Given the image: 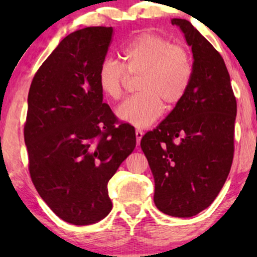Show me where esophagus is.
<instances>
[{"instance_id": "34e87169", "label": "esophagus", "mask_w": 257, "mask_h": 257, "mask_svg": "<svg viewBox=\"0 0 257 257\" xmlns=\"http://www.w3.org/2000/svg\"><path fill=\"white\" fill-rule=\"evenodd\" d=\"M144 136V132L140 131V130H137L136 131V138H137V144H140V140H142Z\"/></svg>"}]
</instances>
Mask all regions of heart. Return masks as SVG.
<instances>
[{"mask_svg":"<svg viewBox=\"0 0 257 257\" xmlns=\"http://www.w3.org/2000/svg\"><path fill=\"white\" fill-rule=\"evenodd\" d=\"M121 63L105 58L97 72L99 87L112 100L120 99L130 76H138L140 93L128 98L117 110L118 117L136 127L153 124L163 113L184 99L193 77L187 51L161 35L143 33L122 49Z\"/></svg>","mask_w":257,"mask_h":257,"instance_id":"b5f03b06","label":"heart"}]
</instances>
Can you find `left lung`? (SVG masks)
<instances>
[{
  "label": "left lung",
  "instance_id": "left-lung-1",
  "mask_svg": "<svg viewBox=\"0 0 257 257\" xmlns=\"http://www.w3.org/2000/svg\"><path fill=\"white\" fill-rule=\"evenodd\" d=\"M193 52L184 99L142 146L152 171L154 203L167 215L191 217L210 206L229 174L236 99L223 58L187 20L173 19Z\"/></svg>",
  "mask_w": 257,
  "mask_h": 257
}]
</instances>
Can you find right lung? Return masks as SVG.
I'll list each match as a JSON object with an SVG mask.
<instances>
[{"mask_svg": "<svg viewBox=\"0 0 257 257\" xmlns=\"http://www.w3.org/2000/svg\"><path fill=\"white\" fill-rule=\"evenodd\" d=\"M112 33V27H89L68 35L37 70L28 94L31 180L52 212L76 226L111 212L107 182L136 147L135 127L118 124L98 84Z\"/></svg>", "mask_w": 257, "mask_h": 257, "instance_id": "add662e5", "label": "right lung"}]
</instances>
